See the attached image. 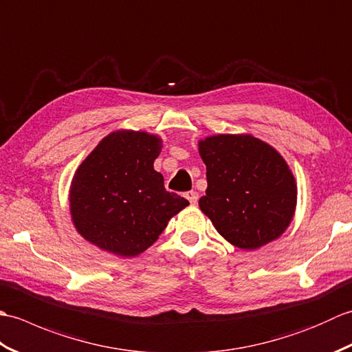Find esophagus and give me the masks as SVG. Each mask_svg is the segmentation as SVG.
Segmentation results:
<instances>
[{"label":"esophagus","mask_w":352,"mask_h":352,"mask_svg":"<svg viewBox=\"0 0 352 352\" xmlns=\"http://www.w3.org/2000/svg\"><path fill=\"white\" fill-rule=\"evenodd\" d=\"M186 198H188V201L190 203V206H195V204L198 203V193H197V192H193V190H190V192L186 193Z\"/></svg>","instance_id":"obj_1"}]
</instances>
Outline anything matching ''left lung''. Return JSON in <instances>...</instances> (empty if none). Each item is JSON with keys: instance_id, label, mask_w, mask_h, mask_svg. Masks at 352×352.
Returning <instances> with one entry per match:
<instances>
[{"instance_id": "1", "label": "left lung", "mask_w": 352, "mask_h": 352, "mask_svg": "<svg viewBox=\"0 0 352 352\" xmlns=\"http://www.w3.org/2000/svg\"><path fill=\"white\" fill-rule=\"evenodd\" d=\"M207 168L199 208L231 245L252 251L294 219L296 183L275 148L251 134H218L198 144Z\"/></svg>"}]
</instances>
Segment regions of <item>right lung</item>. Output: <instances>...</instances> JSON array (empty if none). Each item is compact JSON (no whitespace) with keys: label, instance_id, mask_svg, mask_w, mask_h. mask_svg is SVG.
Here are the masks:
<instances>
[{"label":"right lung","instance_id":"obj_1","mask_svg":"<svg viewBox=\"0 0 352 352\" xmlns=\"http://www.w3.org/2000/svg\"><path fill=\"white\" fill-rule=\"evenodd\" d=\"M162 139L119 130L104 138L76 170L69 190L74 227L87 242L121 257L139 256L189 201L164 189L154 169Z\"/></svg>","mask_w":352,"mask_h":352}]
</instances>
